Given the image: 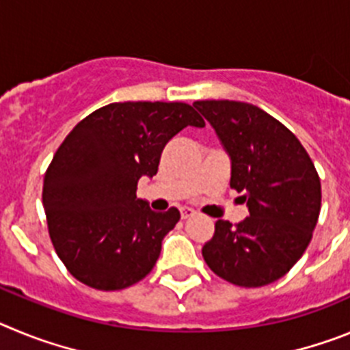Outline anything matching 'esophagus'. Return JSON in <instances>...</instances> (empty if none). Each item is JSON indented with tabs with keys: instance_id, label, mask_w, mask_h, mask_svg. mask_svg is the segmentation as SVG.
Here are the masks:
<instances>
[{
	"instance_id": "34e87169",
	"label": "esophagus",
	"mask_w": 350,
	"mask_h": 350,
	"mask_svg": "<svg viewBox=\"0 0 350 350\" xmlns=\"http://www.w3.org/2000/svg\"><path fill=\"white\" fill-rule=\"evenodd\" d=\"M194 213H196V212H194L193 208H180V217L184 219V221H185V219L193 217Z\"/></svg>"
}]
</instances>
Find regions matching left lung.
<instances>
[{
	"label": "left lung",
	"mask_w": 350,
	"mask_h": 350,
	"mask_svg": "<svg viewBox=\"0 0 350 350\" xmlns=\"http://www.w3.org/2000/svg\"><path fill=\"white\" fill-rule=\"evenodd\" d=\"M231 157V189L242 193L249 217L219 219L203 259L240 287L279 280L307 250L321 212V178L310 156L286 126L256 105L194 101Z\"/></svg>",
	"instance_id": "1"
}]
</instances>
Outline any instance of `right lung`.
I'll use <instances>...</instances> for the list:
<instances>
[{"mask_svg":"<svg viewBox=\"0 0 350 350\" xmlns=\"http://www.w3.org/2000/svg\"><path fill=\"white\" fill-rule=\"evenodd\" d=\"M185 126H205L191 105L124 101L98 108L68 133L45 172L42 200L52 245L77 280L119 291L150 273L180 212L150 210L137 185L156 175L163 148Z\"/></svg>","mask_w":350,"mask_h":350,"instance_id":"obj_1","label":"right lung"}]
</instances>
